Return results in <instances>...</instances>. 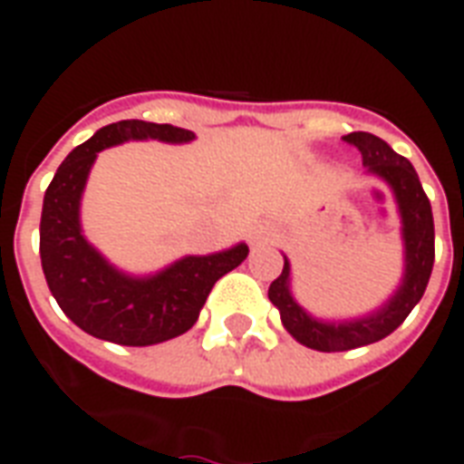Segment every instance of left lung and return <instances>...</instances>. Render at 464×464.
Listing matches in <instances>:
<instances>
[{
	"label": "left lung",
	"instance_id": "8db88e82",
	"mask_svg": "<svg viewBox=\"0 0 464 464\" xmlns=\"http://www.w3.org/2000/svg\"><path fill=\"white\" fill-rule=\"evenodd\" d=\"M344 141L359 149L361 160L371 173L381 175L382 180H388L390 188L395 189V199L400 204V214H402L407 272H404V282L395 298L375 315L353 320V323L327 324L305 315V310L291 298L289 284H286L289 282V262L284 260L282 275L269 284V301L282 313V323L289 334L317 352H346V349H356V346L373 344L378 339L388 337L390 332H395L424 296L433 269V257H436L431 202L419 182L414 166L404 156L395 154L375 134L352 132L346 134Z\"/></svg>",
	"mask_w": 464,
	"mask_h": 464
}]
</instances>
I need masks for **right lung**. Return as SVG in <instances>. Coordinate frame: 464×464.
<instances>
[{
	"mask_svg": "<svg viewBox=\"0 0 464 464\" xmlns=\"http://www.w3.org/2000/svg\"><path fill=\"white\" fill-rule=\"evenodd\" d=\"M195 134L173 125L120 120L98 130L57 168L43 199L40 262L47 286L64 315L93 337L122 346L173 339L197 323L214 284L247 257V246L207 257H185L151 279H130L112 269L83 240L79 199L98 151L127 140L189 141Z\"/></svg>",
	"mask_w": 464,
	"mask_h": 464,
	"instance_id": "obj_1",
	"label": "right lung"
}]
</instances>
